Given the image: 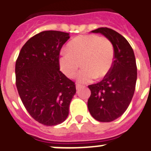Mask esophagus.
Instances as JSON below:
<instances>
[{"instance_id": "34e87169", "label": "esophagus", "mask_w": 151, "mask_h": 151, "mask_svg": "<svg viewBox=\"0 0 151 151\" xmlns=\"http://www.w3.org/2000/svg\"><path fill=\"white\" fill-rule=\"evenodd\" d=\"M81 87V85L79 84V83H76V89H80Z\"/></svg>"}]
</instances>
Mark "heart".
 <instances>
[{
  "label": "heart",
  "mask_w": 151,
  "mask_h": 151,
  "mask_svg": "<svg viewBox=\"0 0 151 151\" xmlns=\"http://www.w3.org/2000/svg\"><path fill=\"white\" fill-rule=\"evenodd\" d=\"M68 49L61 51L59 67L67 77L73 78L81 63L83 69L78 76L80 83H89L95 78H102L112 67L114 45L106 37L95 34L78 36L70 42Z\"/></svg>",
  "instance_id": "heart-1"
}]
</instances>
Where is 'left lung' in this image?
<instances>
[{"instance_id":"obj_1","label":"left lung","mask_w":151,"mask_h":151,"mask_svg":"<svg viewBox=\"0 0 151 151\" xmlns=\"http://www.w3.org/2000/svg\"><path fill=\"white\" fill-rule=\"evenodd\" d=\"M109 39L114 45V58L109 72L101 81L88 86L91 95L88 109L100 122H111L128 109L135 90L137 78L134 50L124 37L105 27L92 31Z\"/></svg>"}]
</instances>
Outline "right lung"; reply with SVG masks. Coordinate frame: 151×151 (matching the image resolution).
I'll list each match as a JSON object with an SVG mask.
<instances>
[{"mask_svg":"<svg viewBox=\"0 0 151 151\" xmlns=\"http://www.w3.org/2000/svg\"><path fill=\"white\" fill-rule=\"evenodd\" d=\"M68 33L45 31L30 38L15 64L16 86L30 115L45 126L65 121L76 85L59 69V53Z\"/></svg>","mask_w":151,"mask_h":151,"instance_id":"obj_1","label":"right lung"}]
</instances>
